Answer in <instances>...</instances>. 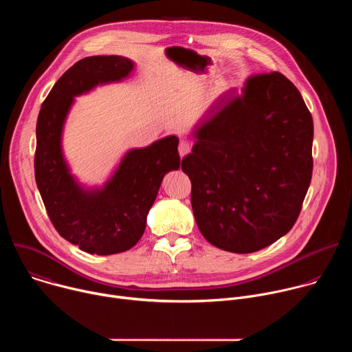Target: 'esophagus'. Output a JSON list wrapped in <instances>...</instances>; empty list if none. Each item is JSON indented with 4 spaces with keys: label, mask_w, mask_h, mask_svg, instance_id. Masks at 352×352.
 <instances>
[{
    "label": "esophagus",
    "mask_w": 352,
    "mask_h": 352,
    "mask_svg": "<svg viewBox=\"0 0 352 352\" xmlns=\"http://www.w3.org/2000/svg\"><path fill=\"white\" fill-rule=\"evenodd\" d=\"M189 150H190V146H189V142L188 140H179V144H178V152H179V156L181 157H184V156H186L188 153H189Z\"/></svg>",
    "instance_id": "obj_1"
}]
</instances>
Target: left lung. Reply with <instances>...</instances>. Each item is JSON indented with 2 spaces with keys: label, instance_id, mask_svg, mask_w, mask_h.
Wrapping results in <instances>:
<instances>
[{
  "label": "left lung",
  "instance_id": "left-lung-1",
  "mask_svg": "<svg viewBox=\"0 0 352 352\" xmlns=\"http://www.w3.org/2000/svg\"><path fill=\"white\" fill-rule=\"evenodd\" d=\"M182 159L202 235L234 254L269 246L295 224L314 170V120L283 74L250 75L195 131Z\"/></svg>",
  "mask_w": 352,
  "mask_h": 352
}]
</instances>
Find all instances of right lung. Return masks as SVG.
<instances>
[{
  "label": "right lung",
  "mask_w": 352,
  "mask_h": 352,
  "mask_svg": "<svg viewBox=\"0 0 352 352\" xmlns=\"http://www.w3.org/2000/svg\"><path fill=\"white\" fill-rule=\"evenodd\" d=\"M125 57H87L74 64L50 90L36 125L34 177L57 232L82 250L114 255L131 249L144 232L163 177L179 168L178 138L167 136L125 156L104 189L83 192L61 153V131L74 96L132 71Z\"/></svg>",
  "instance_id": "right-lung-1"
}]
</instances>
